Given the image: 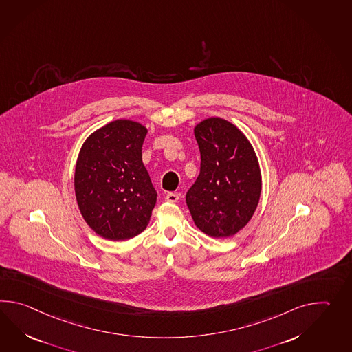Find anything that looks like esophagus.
Listing matches in <instances>:
<instances>
[{
  "label": "esophagus",
  "mask_w": 352,
  "mask_h": 352,
  "mask_svg": "<svg viewBox=\"0 0 352 352\" xmlns=\"http://www.w3.org/2000/svg\"><path fill=\"white\" fill-rule=\"evenodd\" d=\"M179 195L178 193H168V195H165V201L166 202H170V204H174V202H177L178 199H179Z\"/></svg>",
  "instance_id": "34e87169"
}]
</instances>
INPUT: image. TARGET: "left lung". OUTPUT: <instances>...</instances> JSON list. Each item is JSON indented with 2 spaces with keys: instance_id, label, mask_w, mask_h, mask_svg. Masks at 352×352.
Wrapping results in <instances>:
<instances>
[{
  "instance_id": "left-lung-1",
  "label": "left lung",
  "mask_w": 352,
  "mask_h": 352,
  "mask_svg": "<svg viewBox=\"0 0 352 352\" xmlns=\"http://www.w3.org/2000/svg\"><path fill=\"white\" fill-rule=\"evenodd\" d=\"M201 173L186 201L195 226L211 237H231L250 222L261 195L256 153L246 135L225 118L195 126Z\"/></svg>"
}]
</instances>
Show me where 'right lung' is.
<instances>
[{"mask_svg":"<svg viewBox=\"0 0 352 352\" xmlns=\"http://www.w3.org/2000/svg\"><path fill=\"white\" fill-rule=\"evenodd\" d=\"M148 129L118 118L97 129L79 150L74 192L87 225L106 240L141 234L157 204V190L142 163Z\"/></svg>","mask_w":352,"mask_h":352,"instance_id":"1","label":"right lung"}]
</instances>
